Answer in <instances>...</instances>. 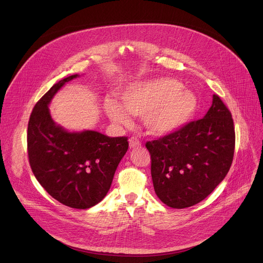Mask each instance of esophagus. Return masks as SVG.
I'll return each instance as SVG.
<instances>
[{"instance_id": "34e87169", "label": "esophagus", "mask_w": 263, "mask_h": 263, "mask_svg": "<svg viewBox=\"0 0 263 263\" xmlns=\"http://www.w3.org/2000/svg\"><path fill=\"white\" fill-rule=\"evenodd\" d=\"M129 146H130L132 149H134V148H138V146H141V142L139 141V139H138V138L132 137V138L129 139Z\"/></svg>"}]
</instances>
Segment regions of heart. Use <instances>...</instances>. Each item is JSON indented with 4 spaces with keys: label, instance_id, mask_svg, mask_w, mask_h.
Listing matches in <instances>:
<instances>
[{
    "label": "heart",
    "instance_id": "heart-1",
    "mask_svg": "<svg viewBox=\"0 0 263 263\" xmlns=\"http://www.w3.org/2000/svg\"><path fill=\"white\" fill-rule=\"evenodd\" d=\"M123 107L114 100L104 103L110 120L122 126L130 124L128 114L144 117V126L153 136L176 132L192 119L197 99L194 93L182 89V83L163 78L136 83L121 95Z\"/></svg>",
    "mask_w": 263,
    "mask_h": 263
}]
</instances>
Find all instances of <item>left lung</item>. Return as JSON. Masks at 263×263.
<instances>
[{
	"label": "left lung",
	"mask_w": 263,
	"mask_h": 263,
	"mask_svg": "<svg viewBox=\"0 0 263 263\" xmlns=\"http://www.w3.org/2000/svg\"><path fill=\"white\" fill-rule=\"evenodd\" d=\"M151 155L154 191L172 208L202 202L232 165L235 132L232 114L218 95L205 117L145 143Z\"/></svg>",
	"instance_id": "obj_1"
}]
</instances>
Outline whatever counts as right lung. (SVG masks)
Wrapping results in <instances>:
<instances>
[{
    "label": "right lung",
    "instance_id": "add662e5",
    "mask_svg": "<svg viewBox=\"0 0 263 263\" xmlns=\"http://www.w3.org/2000/svg\"><path fill=\"white\" fill-rule=\"evenodd\" d=\"M78 77L59 81L36 102L27 142L31 170L46 192L66 206L87 209L107 195L128 141L127 137H108L95 130L70 133L52 121L50 100Z\"/></svg>",
    "mask_w": 263,
    "mask_h": 263
}]
</instances>
